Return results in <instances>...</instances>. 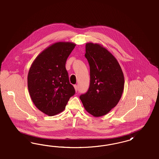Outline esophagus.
<instances>
[{
	"label": "esophagus",
	"mask_w": 159,
	"mask_h": 159,
	"mask_svg": "<svg viewBox=\"0 0 159 159\" xmlns=\"http://www.w3.org/2000/svg\"><path fill=\"white\" fill-rule=\"evenodd\" d=\"M74 89H75V91H77V90H78V86H77L76 85H74Z\"/></svg>",
	"instance_id": "34e87169"
}]
</instances>
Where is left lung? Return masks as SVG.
Masks as SVG:
<instances>
[{
  "label": "left lung",
  "mask_w": 159,
  "mask_h": 159,
  "mask_svg": "<svg viewBox=\"0 0 159 159\" xmlns=\"http://www.w3.org/2000/svg\"><path fill=\"white\" fill-rule=\"evenodd\" d=\"M85 57L90 65V87L80 98L85 111L100 117L119 103L124 89V75L115 57L100 44L86 43Z\"/></svg>",
  "instance_id": "left-lung-1"
}]
</instances>
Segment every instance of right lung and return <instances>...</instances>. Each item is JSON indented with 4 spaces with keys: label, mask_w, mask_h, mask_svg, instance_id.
Wrapping results in <instances>:
<instances>
[{
    "label": "right lung",
    "mask_w": 159,
    "mask_h": 159,
    "mask_svg": "<svg viewBox=\"0 0 159 159\" xmlns=\"http://www.w3.org/2000/svg\"><path fill=\"white\" fill-rule=\"evenodd\" d=\"M76 44L59 42L36 57L28 74V89L35 107L48 116L64 111L75 91L69 83L65 63Z\"/></svg>",
    "instance_id": "add662e5"
}]
</instances>
